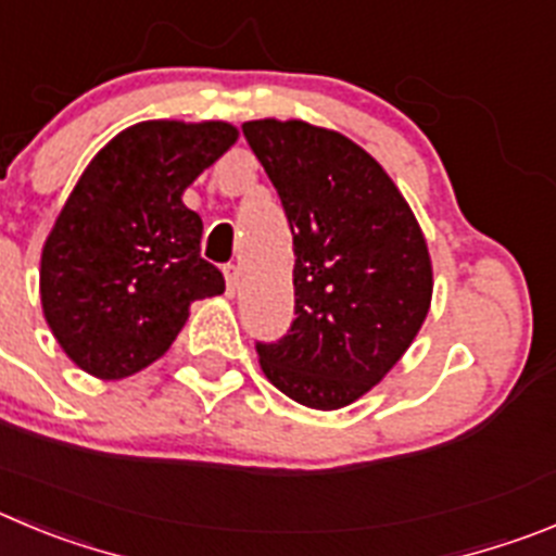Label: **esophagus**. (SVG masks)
Here are the masks:
<instances>
[{"label":"esophagus","mask_w":556,"mask_h":556,"mask_svg":"<svg viewBox=\"0 0 556 556\" xmlns=\"http://www.w3.org/2000/svg\"><path fill=\"white\" fill-rule=\"evenodd\" d=\"M223 273H226V294L228 298H233V294H237V287H239V267L237 264H226V267H223Z\"/></svg>","instance_id":"34e87169"}]
</instances>
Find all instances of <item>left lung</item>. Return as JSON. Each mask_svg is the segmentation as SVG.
I'll return each mask as SVG.
<instances>
[{"mask_svg":"<svg viewBox=\"0 0 556 556\" xmlns=\"http://www.w3.org/2000/svg\"><path fill=\"white\" fill-rule=\"evenodd\" d=\"M242 135L281 198L294 248V319L256 341L269 383L336 410L386 378L419 333L432 267L389 173L339 131L248 121Z\"/></svg>","mask_w":556,"mask_h":556,"instance_id":"left-lung-1","label":"left lung"}]
</instances>
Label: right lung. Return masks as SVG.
<instances>
[{
    "mask_svg": "<svg viewBox=\"0 0 556 556\" xmlns=\"http://www.w3.org/2000/svg\"><path fill=\"white\" fill-rule=\"evenodd\" d=\"M233 142L223 121H146L81 173L40 256L46 323L79 369L129 378L167 353L192 300L226 292L181 192Z\"/></svg>",
    "mask_w": 556,
    "mask_h": 556,
    "instance_id": "add662e5",
    "label": "right lung"
}]
</instances>
